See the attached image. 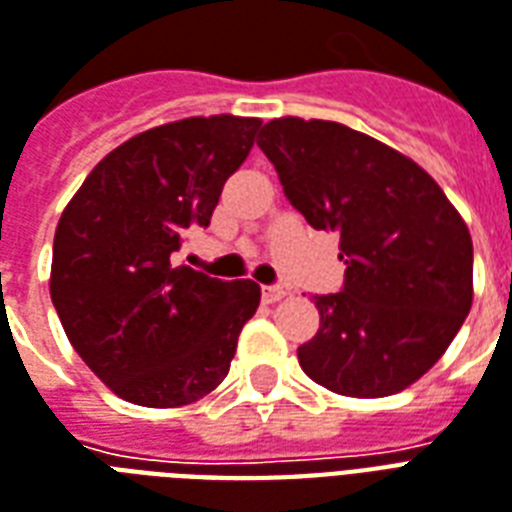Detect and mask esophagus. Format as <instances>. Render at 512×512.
<instances>
[{
    "label": "esophagus",
    "instance_id": "1",
    "mask_svg": "<svg viewBox=\"0 0 512 512\" xmlns=\"http://www.w3.org/2000/svg\"><path fill=\"white\" fill-rule=\"evenodd\" d=\"M263 300L265 303H276V300H282L287 295V287L282 284H263Z\"/></svg>",
    "mask_w": 512,
    "mask_h": 512
}]
</instances>
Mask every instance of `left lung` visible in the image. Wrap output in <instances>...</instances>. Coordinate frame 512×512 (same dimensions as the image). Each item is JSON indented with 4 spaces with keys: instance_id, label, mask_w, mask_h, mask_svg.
I'll list each match as a JSON object with an SVG mask.
<instances>
[{
    "instance_id": "8db88e82",
    "label": "left lung",
    "mask_w": 512,
    "mask_h": 512,
    "mask_svg": "<svg viewBox=\"0 0 512 512\" xmlns=\"http://www.w3.org/2000/svg\"><path fill=\"white\" fill-rule=\"evenodd\" d=\"M257 147L308 225L341 236L343 287L314 298L319 330L300 368L346 397L403 392L470 314V230L427 171L349 126L279 117Z\"/></svg>"
}]
</instances>
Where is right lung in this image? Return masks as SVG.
I'll return each instance as SVG.
<instances>
[{
	"mask_svg": "<svg viewBox=\"0 0 512 512\" xmlns=\"http://www.w3.org/2000/svg\"><path fill=\"white\" fill-rule=\"evenodd\" d=\"M263 120L185 117L136 134L85 177L53 239L50 298L83 362L128 403L177 408L228 376L260 306L252 279L174 265L206 228Z\"/></svg>",
	"mask_w": 512,
	"mask_h": 512,
	"instance_id": "right-lung-1",
	"label": "right lung"
}]
</instances>
